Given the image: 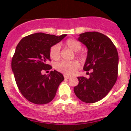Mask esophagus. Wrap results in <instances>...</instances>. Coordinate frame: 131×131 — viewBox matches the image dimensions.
<instances>
[{
  "instance_id": "esophagus-1",
  "label": "esophagus",
  "mask_w": 131,
  "mask_h": 131,
  "mask_svg": "<svg viewBox=\"0 0 131 131\" xmlns=\"http://www.w3.org/2000/svg\"><path fill=\"white\" fill-rule=\"evenodd\" d=\"M64 79H70L71 77L70 76H68V75H64Z\"/></svg>"
}]
</instances>
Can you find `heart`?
I'll use <instances>...</instances> for the list:
<instances>
[{
  "instance_id": "b5f03b06",
  "label": "heart",
  "mask_w": 131,
  "mask_h": 131,
  "mask_svg": "<svg viewBox=\"0 0 131 131\" xmlns=\"http://www.w3.org/2000/svg\"><path fill=\"white\" fill-rule=\"evenodd\" d=\"M66 46L71 49L75 52H77L81 48V43L79 41L76 39H69L65 42ZM50 57L54 60H58L60 58V45L55 44L52 46L49 51ZM80 67V63L77 60H72L70 61H61L56 63L55 67L56 69L59 72L65 74V75H71L75 72V71Z\"/></svg>"
}]
</instances>
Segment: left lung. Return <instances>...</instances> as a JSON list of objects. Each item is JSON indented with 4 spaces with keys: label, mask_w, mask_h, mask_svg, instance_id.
Segmentation results:
<instances>
[{
    "label": "left lung",
    "mask_w": 131,
    "mask_h": 131,
    "mask_svg": "<svg viewBox=\"0 0 131 131\" xmlns=\"http://www.w3.org/2000/svg\"><path fill=\"white\" fill-rule=\"evenodd\" d=\"M78 40L88 48L84 70L89 78L79 77V84L73 90L77 97L87 103L102 100L112 89L118 77V55L112 41L97 31L79 35Z\"/></svg>",
    "instance_id": "left-lung-1"
}]
</instances>
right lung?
<instances>
[{"label":"right lung","instance_id":"right-lung-1","mask_svg":"<svg viewBox=\"0 0 131 131\" xmlns=\"http://www.w3.org/2000/svg\"><path fill=\"white\" fill-rule=\"evenodd\" d=\"M66 36L36 33L25 37L16 46L12 70L19 91L30 102L47 104L56 96L58 86L64 80L63 74L54 70L46 75L42 71L52 68L47 64L50 61V49Z\"/></svg>","mask_w":131,"mask_h":131}]
</instances>
